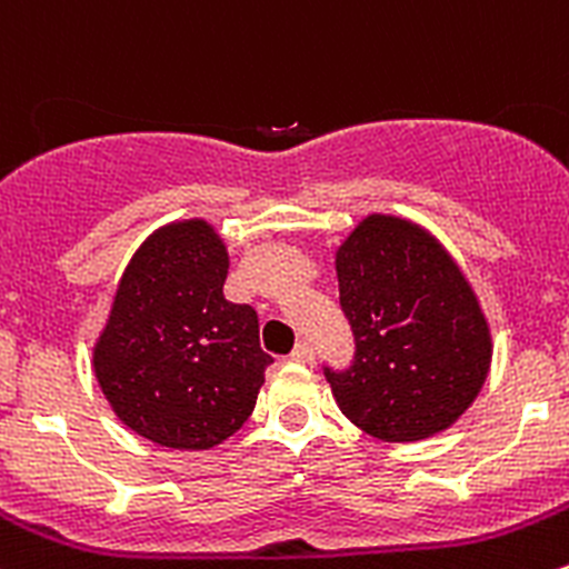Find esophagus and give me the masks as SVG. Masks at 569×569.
Masks as SVG:
<instances>
[{"instance_id": "obj_1", "label": "esophagus", "mask_w": 569, "mask_h": 569, "mask_svg": "<svg viewBox=\"0 0 569 569\" xmlns=\"http://www.w3.org/2000/svg\"><path fill=\"white\" fill-rule=\"evenodd\" d=\"M290 359L292 362H301V365H309L315 359V348L309 346L307 340H301L298 342L296 348H292V353H290Z\"/></svg>"}]
</instances>
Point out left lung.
<instances>
[{
  "instance_id": "8db88e82",
  "label": "left lung",
  "mask_w": 569,
  "mask_h": 569,
  "mask_svg": "<svg viewBox=\"0 0 569 569\" xmlns=\"http://www.w3.org/2000/svg\"><path fill=\"white\" fill-rule=\"evenodd\" d=\"M335 266L357 340L351 368H323L340 412L385 442L451 429L492 362L489 323L453 257L418 223L376 212L342 240Z\"/></svg>"
}]
</instances>
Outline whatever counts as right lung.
Masks as SVG:
<instances>
[{
  "instance_id": "add662e5",
  "label": "right lung",
  "mask_w": 569,
  "mask_h": 569,
  "mask_svg": "<svg viewBox=\"0 0 569 569\" xmlns=\"http://www.w3.org/2000/svg\"><path fill=\"white\" fill-rule=\"evenodd\" d=\"M229 254L201 218L160 227L118 282L93 346V373L134 435L210 451L254 412L273 362L249 303L223 298Z\"/></svg>"
}]
</instances>
